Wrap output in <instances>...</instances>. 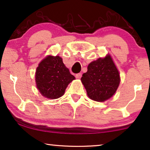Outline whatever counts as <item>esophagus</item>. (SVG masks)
I'll return each mask as SVG.
<instances>
[{
	"label": "esophagus",
	"mask_w": 150,
	"mask_h": 150,
	"mask_svg": "<svg viewBox=\"0 0 150 150\" xmlns=\"http://www.w3.org/2000/svg\"><path fill=\"white\" fill-rule=\"evenodd\" d=\"M76 79H81V78L82 77V74L81 73H79V74H76Z\"/></svg>",
	"instance_id": "1"
}]
</instances>
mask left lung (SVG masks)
I'll list each match as a JSON object with an SVG mask.
<instances>
[{
	"instance_id": "left-lung-1",
	"label": "left lung",
	"mask_w": 150,
	"mask_h": 150,
	"mask_svg": "<svg viewBox=\"0 0 150 150\" xmlns=\"http://www.w3.org/2000/svg\"><path fill=\"white\" fill-rule=\"evenodd\" d=\"M81 81L91 100L104 102L112 97L120 85V74L110 55L94 61L87 67Z\"/></svg>"
}]
</instances>
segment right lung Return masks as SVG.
Listing matches in <instances>:
<instances>
[{"label": "right lung", "mask_w": 150, "mask_h": 150, "mask_svg": "<svg viewBox=\"0 0 150 150\" xmlns=\"http://www.w3.org/2000/svg\"><path fill=\"white\" fill-rule=\"evenodd\" d=\"M74 79L75 77L59 56L47 57L39 64L36 70L37 87L43 96L50 99L61 97Z\"/></svg>", "instance_id": "right-lung-1"}]
</instances>
